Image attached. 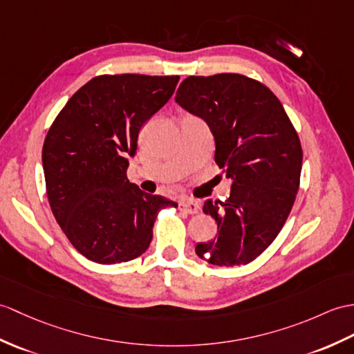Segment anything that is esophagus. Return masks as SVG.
Returning a JSON list of instances; mask_svg holds the SVG:
<instances>
[{
    "mask_svg": "<svg viewBox=\"0 0 354 354\" xmlns=\"http://www.w3.org/2000/svg\"><path fill=\"white\" fill-rule=\"evenodd\" d=\"M178 207H179V209L183 211V212H187V214H197V212L201 211L199 202H196V201H193V199H184V201H180V202L178 203Z\"/></svg>",
    "mask_w": 354,
    "mask_h": 354,
    "instance_id": "esophagus-1",
    "label": "esophagus"
}]
</instances>
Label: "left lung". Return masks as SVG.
<instances>
[{
    "instance_id": "left-lung-1",
    "label": "left lung",
    "mask_w": 354,
    "mask_h": 354,
    "mask_svg": "<svg viewBox=\"0 0 354 354\" xmlns=\"http://www.w3.org/2000/svg\"><path fill=\"white\" fill-rule=\"evenodd\" d=\"M175 101L209 127L216 162L232 183L226 202L203 203L218 235L197 244V257L218 267L249 264L291 212L303 161L299 136L274 93L240 73L188 77Z\"/></svg>"
}]
</instances>
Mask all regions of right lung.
<instances>
[{"mask_svg":"<svg viewBox=\"0 0 354 354\" xmlns=\"http://www.w3.org/2000/svg\"><path fill=\"white\" fill-rule=\"evenodd\" d=\"M179 77L101 75L73 93L49 128L42 166L53 214L71 244L97 264L145 253L158 212L178 203L127 178L138 133Z\"/></svg>","mask_w":354,"mask_h":354,"instance_id":"obj_1","label":"right lung"}]
</instances>
